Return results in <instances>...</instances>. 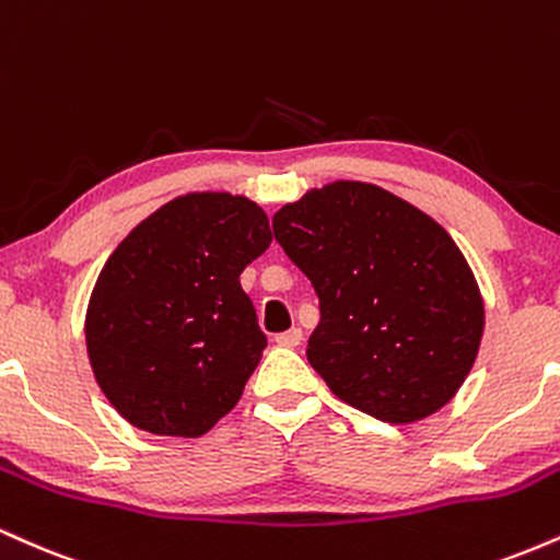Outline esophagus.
Instances as JSON below:
<instances>
[{"instance_id": "1", "label": "esophagus", "mask_w": 560, "mask_h": 560, "mask_svg": "<svg viewBox=\"0 0 560 560\" xmlns=\"http://www.w3.org/2000/svg\"><path fill=\"white\" fill-rule=\"evenodd\" d=\"M300 342H302V331L298 329V326L284 334H276V345H281V347H298Z\"/></svg>"}]
</instances>
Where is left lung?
Returning <instances> with one entry per match:
<instances>
[{
	"label": "left lung",
	"mask_w": 560,
	"mask_h": 560,
	"mask_svg": "<svg viewBox=\"0 0 560 560\" xmlns=\"http://www.w3.org/2000/svg\"><path fill=\"white\" fill-rule=\"evenodd\" d=\"M273 236L316 289L307 361L339 400L410 423L458 392L485 305L440 223L382 186L334 182L284 205Z\"/></svg>",
	"instance_id": "left-lung-1"
}]
</instances>
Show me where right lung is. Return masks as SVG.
Instances as JSON below:
<instances>
[{
  "label": "right lung",
  "instance_id": "obj_1",
  "mask_svg": "<svg viewBox=\"0 0 560 560\" xmlns=\"http://www.w3.org/2000/svg\"><path fill=\"white\" fill-rule=\"evenodd\" d=\"M271 244L247 197L184 195L107 258L89 300L96 384L128 423L199 436L240 402L268 339L240 276Z\"/></svg>",
  "mask_w": 560,
  "mask_h": 560
}]
</instances>
